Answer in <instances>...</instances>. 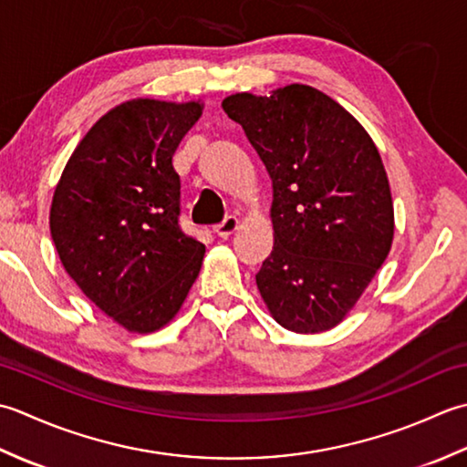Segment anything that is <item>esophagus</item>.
Returning a JSON list of instances; mask_svg holds the SVG:
<instances>
[{
  "instance_id": "obj_1",
  "label": "esophagus",
  "mask_w": 467,
  "mask_h": 467,
  "mask_svg": "<svg viewBox=\"0 0 467 467\" xmlns=\"http://www.w3.org/2000/svg\"><path fill=\"white\" fill-rule=\"evenodd\" d=\"M237 225H240V222H237V217L235 215H227L222 223H217L213 227V232L220 235V237H230L237 230Z\"/></svg>"
}]
</instances>
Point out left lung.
I'll return each mask as SVG.
<instances>
[{
	"label": "left lung",
	"mask_w": 467,
	"mask_h": 467,
	"mask_svg": "<svg viewBox=\"0 0 467 467\" xmlns=\"http://www.w3.org/2000/svg\"><path fill=\"white\" fill-rule=\"evenodd\" d=\"M222 107L272 179L274 250L255 274L265 306L292 332L330 330L393 244V199L375 142L353 114L306 84L270 97L237 92Z\"/></svg>",
	"instance_id": "left-lung-1"
}]
</instances>
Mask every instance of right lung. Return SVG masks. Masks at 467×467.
Masks as SVG:
<instances>
[{"label": "right lung", "instance_id": "1", "mask_svg": "<svg viewBox=\"0 0 467 467\" xmlns=\"http://www.w3.org/2000/svg\"><path fill=\"white\" fill-rule=\"evenodd\" d=\"M199 100L135 99L97 120L56 185L50 234L64 270L129 332L173 320L205 245L179 227L173 155L202 117Z\"/></svg>", "mask_w": 467, "mask_h": 467}]
</instances>
